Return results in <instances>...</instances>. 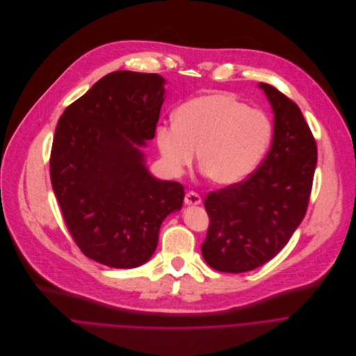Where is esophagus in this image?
I'll list each match as a JSON object with an SVG mask.
<instances>
[{
    "label": "esophagus",
    "mask_w": 356,
    "mask_h": 356,
    "mask_svg": "<svg viewBox=\"0 0 356 356\" xmlns=\"http://www.w3.org/2000/svg\"><path fill=\"white\" fill-rule=\"evenodd\" d=\"M185 203H186V204H200V203H202V197H200V195H197L196 192L189 191V192L185 195Z\"/></svg>",
    "instance_id": "esophagus-1"
}]
</instances>
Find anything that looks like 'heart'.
Returning <instances> with one entry per match:
<instances>
[{
  "instance_id": "b5f03b06",
  "label": "heart",
  "mask_w": 356,
  "mask_h": 356,
  "mask_svg": "<svg viewBox=\"0 0 356 356\" xmlns=\"http://www.w3.org/2000/svg\"><path fill=\"white\" fill-rule=\"evenodd\" d=\"M272 138V124L258 109L227 94H207L182 104L174 126L157 130V143L172 171L192 164L218 185L244 181L261 163Z\"/></svg>"
}]
</instances>
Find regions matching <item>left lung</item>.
Instances as JSON below:
<instances>
[{
  "mask_svg": "<svg viewBox=\"0 0 356 356\" xmlns=\"http://www.w3.org/2000/svg\"><path fill=\"white\" fill-rule=\"evenodd\" d=\"M273 113L272 146L244 181L209 192L202 255L220 272L252 270L288 244L310 200L317 145L299 106L261 83Z\"/></svg>",
  "mask_w": 356,
  "mask_h": 356,
  "instance_id": "8db88e82",
  "label": "left lung"
}]
</instances>
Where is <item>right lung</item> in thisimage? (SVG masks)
I'll return each instance as SVG.
<instances>
[{"mask_svg": "<svg viewBox=\"0 0 356 356\" xmlns=\"http://www.w3.org/2000/svg\"><path fill=\"white\" fill-rule=\"evenodd\" d=\"M159 74L113 71L60 116L50 181L81 252L134 268L156 251L163 220L182 207L184 186L153 178L138 146L154 138L164 102Z\"/></svg>", "mask_w": 356, "mask_h": 356, "instance_id": "obj_1", "label": "right lung"}]
</instances>
